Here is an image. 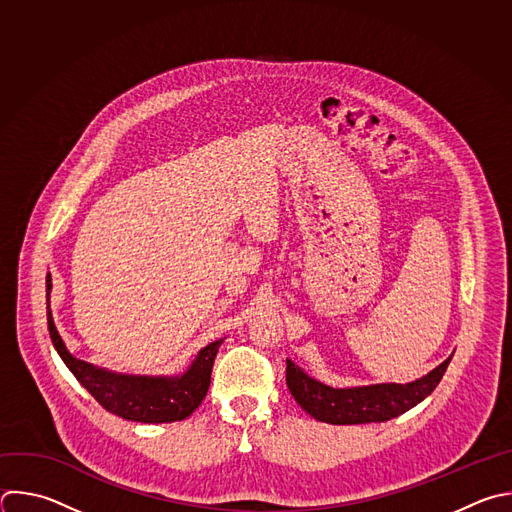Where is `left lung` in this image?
I'll list each match as a JSON object with an SVG mask.
<instances>
[{
    "label": "left lung",
    "instance_id": "left-lung-1",
    "mask_svg": "<svg viewBox=\"0 0 512 512\" xmlns=\"http://www.w3.org/2000/svg\"><path fill=\"white\" fill-rule=\"evenodd\" d=\"M452 358L410 384H374L358 388H331L307 376L287 360V388L295 402L315 420L327 424H370L392 420L424 398L442 380Z\"/></svg>",
    "mask_w": 512,
    "mask_h": 512
}]
</instances>
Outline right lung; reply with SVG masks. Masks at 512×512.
<instances>
[{"mask_svg":"<svg viewBox=\"0 0 512 512\" xmlns=\"http://www.w3.org/2000/svg\"><path fill=\"white\" fill-rule=\"evenodd\" d=\"M48 291V329L52 344L68 370L76 380L94 396V400L108 412L144 424L177 422L189 418L207 396L211 384V372L215 356L223 344V339L203 348L189 370L181 376H128L116 374L84 360L74 358L54 325L50 309L52 279L46 281Z\"/></svg>","mask_w":512,"mask_h":512,"instance_id":"1","label":"right lung"}]
</instances>
